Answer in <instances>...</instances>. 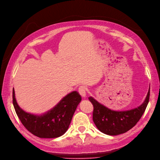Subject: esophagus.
I'll return each mask as SVG.
<instances>
[{
	"instance_id": "1",
	"label": "esophagus",
	"mask_w": 160,
	"mask_h": 160,
	"mask_svg": "<svg viewBox=\"0 0 160 160\" xmlns=\"http://www.w3.org/2000/svg\"><path fill=\"white\" fill-rule=\"evenodd\" d=\"M78 92L82 97L85 98L86 96V88L84 86H80L78 88Z\"/></svg>"
}]
</instances>
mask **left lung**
Instances as JSON below:
<instances>
[{
  "label": "left lung",
  "mask_w": 160,
  "mask_h": 160,
  "mask_svg": "<svg viewBox=\"0 0 160 160\" xmlns=\"http://www.w3.org/2000/svg\"><path fill=\"white\" fill-rule=\"evenodd\" d=\"M88 99L93 106V121L97 128L105 134L115 136L127 132L138 122L148 103L150 89L142 104L125 111L109 109L92 97Z\"/></svg>",
  "instance_id": "1"
}]
</instances>
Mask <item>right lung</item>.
Segmentation results:
<instances>
[{
    "instance_id": "right-lung-1",
    "label": "right lung",
    "mask_w": 160,
    "mask_h": 160,
    "mask_svg": "<svg viewBox=\"0 0 160 160\" xmlns=\"http://www.w3.org/2000/svg\"><path fill=\"white\" fill-rule=\"evenodd\" d=\"M12 99L16 113L29 132L41 138H53L67 132L82 98L78 92L74 91L63 98L55 107L41 115L29 113L22 109L16 102L14 89Z\"/></svg>"
}]
</instances>
